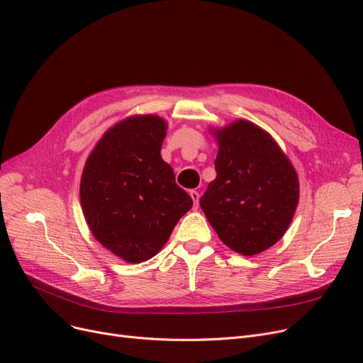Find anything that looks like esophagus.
I'll use <instances>...</instances> for the list:
<instances>
[{
  "instance_id": "34e87169",
  "label": "esophagus",
  "mask_w": 363,
  "mask_h": 363,
  "mask_svg": "<svg viewBox=\"0 0 363 363\" xmlns=\"http://www.w3.org/2000/svg\"><path fill=\"white\" fill-rule=\"evenodd\" d=\"M189 196H191V199H193V203H194V208H197L199 207V200H200V194H199V191H189Z\"/></svg>"
}]
</instances>
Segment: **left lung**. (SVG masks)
<instances>
[{
	"label": "left lung",
	"mask_w": 363,
	"mask_h": 363,
	"mask_svg": "<svg viewBox=\"0 0 363 363\" xmlns=\"http://www.w3.org/2000/svg\"><path fill=\"white\" fill-rule=\"evenodd\" d=\"M216 135V178L200 206L230 249L259 255L291 223L298 201L297 174L269 133L250 122L237 121Z\"/></svg>",
	"instance_id": "1"
}]
</instances>
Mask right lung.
<instances>
[{"mask_svg":"<svg viewBox=\"0 0 363 363\" xmlns=\"http://www.w3.org/2000/svg\"><path fill=\"white\" fill-rule=\"evenodd\" d=\"M166 123L135 116L113 126L94 148L81 203L94 237L113 255L141 263L160 252L193 200L160 156Z\"/></svg>","mask_w":363,"mask_h":363,"instance_id":"add662e5","label":"right lung"}]
</instances>
